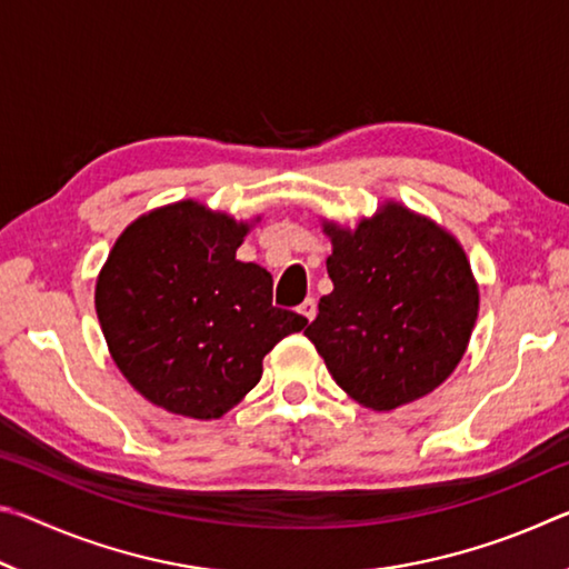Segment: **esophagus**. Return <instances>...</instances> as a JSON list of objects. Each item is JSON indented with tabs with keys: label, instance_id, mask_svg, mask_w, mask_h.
Wrapping results in <instances>:
<instances>
[{
	"label": "esophagus",
	"instance_id": "obj_1",
	"mask_svg": "<svg viewBox=\"0 0 569 569\" xmlns=\"http://www.w3.org/2000/svg\"><path fill=\"white\" fill-rule=\"evenodd\" d=\"M316 311H319V308H316V298H306V301L298 306V313H301L306 321H313Z\"/></svg>",
	"mask_w": 569,
	"mask_h": 569
}]
</instances>
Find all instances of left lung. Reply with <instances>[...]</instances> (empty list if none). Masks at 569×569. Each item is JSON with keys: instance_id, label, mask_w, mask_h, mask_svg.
Returning <instances> with one entry per match:
<instances>
[{"instance_id": "obj_1", "label": "left lung", "mask_w": 569, "mask_h": 569, "mask_svg": "<svg viewBox=\"0 0 569 569\" xmlns=\"http://www.w3.org/2000/svg\"><path fill=\"white\" fill-rule=\"evenodd\" d=\"M333 291L303 331L353 401L391 411L449 379L479 291L465 250L435 220L387 203L353 230L323 223Z\"/></svg>"}]
</instances>
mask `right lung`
Returning <instances> with one entry per match:
<instances>
[{
  "label": "right lung",
  "instance_id": "obj_1",
  "mask_svg": "<svg viewBox=\"0 0 569 569\" xmlns=\"http://www.w3.org/2000/svg\"><path fill=\"white\" fill-rule=\"evenodd\" d=\"M248 223L196 200L124 228L94 308L104 341L142 397L190 419H220L261 381L263 356L303 316L273 306V278L236 261Z\"/></svg>",
  "mask_w": 569,
  "mask_h": 569
}]
</instances>
